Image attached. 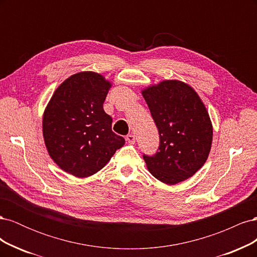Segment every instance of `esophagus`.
<instances>
[{
    "mask_svg": "<svg viewBox=\"0 0 257 257\" xmlns=\"http://www.w3.org/2000/svg\"><path fill=\"white\" fill-rule=\"evenodd\" d=\"M126 141L128 144H135V135L133 134H128L126 136Z\"/></svg>",
    "mask_w": 257,
    "mask_h": 257,
    "instance_id": "esophagus-1",
    "label": "esophagus"
}]
</instances>
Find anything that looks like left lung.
<instances>
[{
	"mask_svg": "<svg viewBox=\"0 0 257 257\" xmlns=\"http://www.w3.org/2000/svg\"><path fill=\"white\" fill-rule=\"evenodd\" d=\"M160 134L158 151L144 153L149 172L160 181L176 184L205 164L212 143L206 107L190 85L166 80L143 91Z\"/></svg>",
	"mask_w": 257,
	"mask_h": 257,
	"instance_id": "1",
	"label": "left lung"
}]
</instances>
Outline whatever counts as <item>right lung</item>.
Returning <instances> with one entry per match:
<instances>
[{"label": "right lung", "instance_id": "obj_1", "mask_svg": "<svg viewBox=\"0 0 257 257\" xmlns=\"http://www.w3.org/2000/svg\"><path fill=\"white\" fill-rule=\"evenodd\" d=\"M110 85L99 74L78 73L60 85L46 108L45 144L66 173L79 178L97 173L125 143L103 108Z\"/></svg>", "mask_w": 257, "mask_h": 257}]
</instances>
